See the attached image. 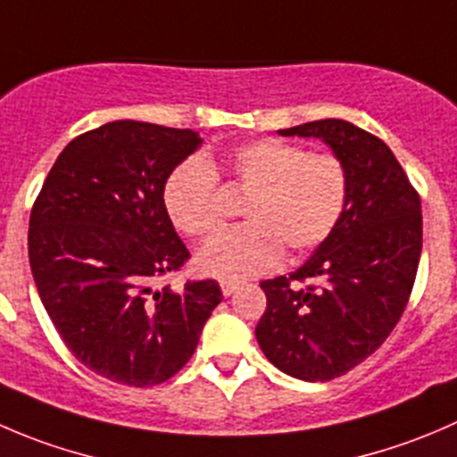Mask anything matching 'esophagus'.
<instances>
[{
    "label": "esophagus",
    "instance_id": "34e87169",
    "mask_svg": "<svg viewBox=\"0 0 457 457\" xmlns=\"http://www.w3.org/2000/svg\"><path fill=\"white\" fill-rule=\"evenodd\" d=\"M237 287H238V281H232V278H223V281H220V290H223L225 296L234 295Z\"/></svg>",
    "mask_w": 457,
    "mask_h": 457
}]
</instances>
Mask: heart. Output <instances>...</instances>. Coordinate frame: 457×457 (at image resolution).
I'll return each mask as SVG.
<instances>
[{
  "mask_svg": "<svg viewBox=\"0 0 457 457\" xmlns=\"http://www.w3.org/2000/svg\"><path fill=\"white\" fill-rule=\"evenodd\" d=\"M225 171L247 194V223L216 234L198 252V268L219 278L268 272L283 250L290 256L317 250L341 223L351 196V176L339 156L283 138L241 145L228 156ZM162 198L171 223L189 237H207L223 223L219 176L205 158L176 165Z\"/></svg>",
  "mask_w": 457,
  "mask_h": 457,
  "instance_id": "obj_1",
  "label": "heart"
}]
</instances>
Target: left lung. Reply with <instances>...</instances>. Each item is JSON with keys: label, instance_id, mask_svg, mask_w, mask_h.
Segmentation results:
<instances>
[{"label": "left lung", "instance_id": "left-lung-1", "mask_svg": "<svg viewBox=\"0 0 457 457\" xmlns=\"http://www.w3.org/2000/svg\"><path fill=\"white\" fill-rule=\"evenodd\" d=\"M278 134L321 138L351 176L330 238L290 277L261 281V351L292 378L328 382L373 355L404 314L422 254V203L388 145L353 122L326 118Z\"/></svg>", "mask_w": 457, "mask_h": 457}]
</instances>
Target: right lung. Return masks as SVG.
Instances as JSON below:
<instances>
[{
	"instance_id": "1",
	"label": "right lung",
	"mask_w": 457,
	"mask_h": 457,
	"mask_svg": "<svg viewBox=\"0 0 457 457\" xmlns=\"http://www.w3.org/2000/svg\"><path fill=\"white\" fill-rule=\"evenodd\" d=\"M198 145L192 129L106 122L66 145L30 210L39 299L75 360L111 382L174 378L223 299L214 278L156 287L189 259L162 192Z\"/></svg>"
}]
</instances>
